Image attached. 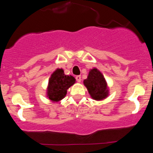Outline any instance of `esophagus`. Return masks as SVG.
Here are the masks:
<instances>
[{"mask_svg":"<svg viewBox=\"0 0 153 153\" xmlns=\"http://www.w3.org/2000/svg\"><path fill=\"white\" fill-rule=\"evenodd\" d=\"M75 79L78 82H80L81 81V76L80 75H77L76 77H75Z\"/></svg>","mask_w":153,"mask_h":153,"instance_id":"esophagus-1","label":"esophagus"}]
</instances>
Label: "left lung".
I'll return each mask as SVG.
<instances>
[{
	"mask_svg": "<svg viewBox=\"0 0 153 153\" xmlns=\"http://www.w3.org/2000/svg\"><path fill=\"white\" fill-rule=\"evenodd\" d=\"M83 83L94 100H102L108 95L105 79L97 68L90 70L88 78L83 80Z\"/></svg>",
	"mask_w": 153,
	"mask_h": 153,
	"instance_id": "obj_1",
	"label": "left lung"
}]
</instances>
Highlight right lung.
<instances>
[{
    "mask_svg": "<svg viewBox=\"0 0 153 153\" xmlns=\"http://www.w3.org/2000/svg\"><path fill=\"white\" fill-rule=\"evenodd\" d=\"M75 82V78L66 75L62 69H57L51 75L48 81L47 95L50 100L59 102L67 94V91Z\"/></svg>",
    "mask_w": 153,
    "mask_h": 153,
    "instance_id": "1",
    "label": "right lung"
}]
</instances>
